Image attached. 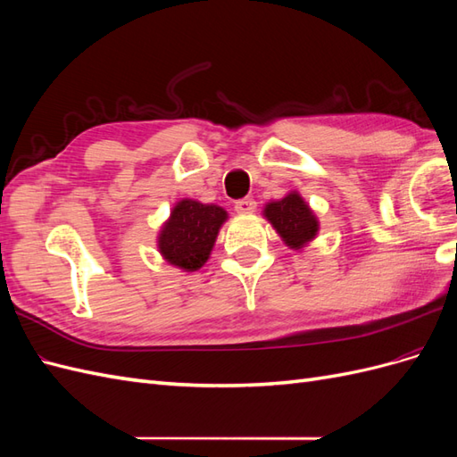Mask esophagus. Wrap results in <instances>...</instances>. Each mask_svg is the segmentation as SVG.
<instances>
[{"mask_svg": "<svg viewBox=\"0 0 457 457\" xmlns=\"http://www.w3.org/2000/svg\"><path fill=\"white\" fill-rule=\"evenodd\" d=\"M234 207H237V213H240V215H252L255 212L257 204L252 198H245V200L237 202V205Z\"/></svg>", "mask_w": 457, "mask_h": 457, "instance_id": "obj_1", "label": "esophagus"}]
</instances>
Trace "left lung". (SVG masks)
I'll list each match as a JSON object with an SVG mask.
<instances>
[{"instance_id":"1","label":"left lung","mask_w":457,"mask_h":457,"mask_svg":"<svg viewBox=\"0 0 457 457\" xmlns=\"http://www.w3.org/2000/svg\"><path fill=\"white\" fill-rule=\"evenodd\" d=\"M262 217L294 252L305 250L320 232V220L297 190H289L280 200L267 202L262 207Z\"/></svg>"}]
</instances>
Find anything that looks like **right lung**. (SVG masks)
Segmentation results:
<instances>
[{
  "label": "right lung",
  "mask_w": 457,
  "mask_h": 457,
  "mask_svg": "<svg viewBox=\"0 0 457 457\" xmlns=\"http://www.w3.org/2000/svg\"><path fill=\"white\" fill-rule=\"evenodd\" d=\"M227 219V210L217 204H202L195 198L175 202L156 237L162 259L183 272L200 270L210 259Z\"/></svg>",
  "instance_id": "right-lung-1"
}]
</instances>
